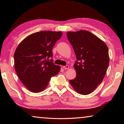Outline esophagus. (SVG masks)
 Listing matches in <instances>:
<instances>
[{
	"label": "esophagus",
	"instance_id": "34e87169",
	"mask_svg": "<svg viewBox=\"0 0 124 124\" xmlns=\"http://www.w3.org/2000/svg\"><path fill=\"white\" fill-rule=\"evenodd\" d=\"M69 66H68V65H66V66H63V68L64 69V70H68V69H69Z\"/></svg>",
	"mask_w": 124,
	"mask_h": 124
}]
</instances>
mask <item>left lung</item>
Segmentation results:
<instances>
[{"instance_id": "1", "label": "left lung", "mask_w": 124, "mask_h": 124, "mask_svg": "<svg viewBox=\"0 0 124 124\" xmlns=\"http://www.w3.org/2000/svg\"><path fill=\"white\" fill-rule=\"evenodd\" d=\"M67 36L77 57L74 65L77 75L70 83L79 93L89 95L102 83L106 75L109 63L108 47L86 31L68 32Z\"/></svg>"}]
</instances>
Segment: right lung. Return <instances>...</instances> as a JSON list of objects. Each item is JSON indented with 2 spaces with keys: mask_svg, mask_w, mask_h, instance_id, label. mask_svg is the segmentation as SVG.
I'll return each instance as SVG.
<instances>
[{
  "mask_svg": "<svg viewBox=\"0 0 124 124\" xmlns=\"http://www.w3.org/2000/svg\"><path fill=\"white\" fill-rule=\"evenodd\" d=\"M62 35L61 32L40 31L21 42L14 54L15 70L27 89L34 93L43 91L60 67L52 60L53 47Z\"/></svg>",
  "mask_w": 124,
  "mask_h": 124,
  "instance_id": "right-lung-1",
  "label": "right lung"
}]
</instances>
